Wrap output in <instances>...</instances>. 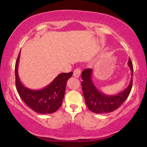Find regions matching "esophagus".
Segmentation results:
<instances>
[{"label": "esophagus", "mask_w": 147, "mask_h": 147, "mask_svg": "<svg viewBox=\"0 0 147 147\" xmlns=\"http://www.w3.org/2000/svg\"><path fill=\"white\" fill-rule=\"evenodd\" d=\"M81 70H82V69H81L80 68H75V70H74L73 75L75 76V77H79L81 75Z\"/></svg>", "instance_id": "34e87169"}]
</instances>
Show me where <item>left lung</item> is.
I'll return each mask as SVG.
<instances>
[{"instance_id": "left-lung-1", "label": "left lung", "mask_w": 147, "mask_h": 147, "mask_svg": "<svg viewBox=\"0 0 147 147\" xmlns=\"http://www.w3.org/2000/svg\"><path fill=\"white\" fill-rule=\"evenodd\" d=\"M129 65L131 70L132 77L130 84L123 92L118 95L107 96L101 93L96 88L91 80L92 70L85 69L82 74V86L86 104L89 109L95 113H108L117 109L127 99L133 86V67L131 59H129Z\"/></svg>"}]
</instances>
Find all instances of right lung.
<instances>
[{"instance_id":"add662e5","label":"right lung","mask_w":147,"mask_h":147,"mask_svg":"<svg viewBox=\"0 0 147 147\" xmlns=\"http://www.w3.org/2000/svg\"><path fill=\"white\" fill-rule=\"evenodd\" d=\"M18 54L15 65L16 88L22 100L28 107L41 114H49L55 112L61 106L65 90V86L72 72L59 75L48 86L39 90H32L25 88L20 81L18 75Z\"/></svg>"}]
</instances>
